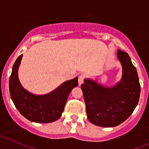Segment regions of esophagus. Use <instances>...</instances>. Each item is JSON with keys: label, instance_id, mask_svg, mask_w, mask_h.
Here are the masks:
<instances>
[{"label": "esophagus", "instance_id": "obj_1", "mask_svg": "<svg viewBox=\"0 0 149 149\" xmlns=\"http://www.w3.org/2000/svg\"><path fill=\"white\" fill-rule=\"evenodd\" d=\"M84 74H80V75L78 76V84H79V85H81L82 84H84Z\"/></svg>", "mask_w": 149, "mask_h": 149}]
</instances>
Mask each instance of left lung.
Returning a JSON list of instances; mask_svg holds the SVG:
<instances>
[{
	"label": "left lung",
	"instance_id": "obj_1",
	"mask_svg": "<svg viewBox=\"0 0 149 149\" xmlns=\"http://www.w3.org/2000/svg\"><path fill=\"white\" fill-rule=\"evenodd\" d=\"M122 67L121 81L107 87L92 79L81 85L86 115L91 123L104 127H116L132 114L139 102L140 84L136 68L127 53L117 51Z\"/></svg>",
	"mask_w": 149,
	"mask_h": 149
}]
</instances>
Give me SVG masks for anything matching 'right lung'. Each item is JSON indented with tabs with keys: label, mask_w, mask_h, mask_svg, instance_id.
Wrapping results in <instances>:
<instances>
[{
	"label": "right lung",
	"mask_w": 149,
	"mask_h": 149,
	"mask_svg": "<svg viewBox=\"0 0 149 149\" xmlns=\"http://www.w3.org/2000/svg\"><path fill=\"white\" fill-rule=\"evenodd\" d=\"M22 56L15 60L10 77V93L13 103L19 113L30 122H55L61 116L71 91L78 85L77 77L63 83L48 94H33L22 86L18 79V71Z\"/></svg>",
	"instance_id": "1"
}]
</instances>
